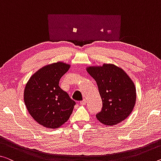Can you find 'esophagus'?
Listing matches in <instances>:
<instances>
[{
    "instance_id": "34e87169",
    "label": "esophagus",
    "mask_w": 161,
    "mask_h": 161,
    "mask_svg": "<svg viewBox=\"0 0 161 161\" xmlns=\"http://www.w3.org/2000/svg\"><path fill=\"white\" fill-rule=\"evenodd\" d=\"M86 103H87V100L86 99H83L82 101H80V104L81 105H86Z\"/></svg>"
}]
</instances>
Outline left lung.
<instances>
[{"label": "left lung", "instance_id": "8db88e82", "mask_svg": "<svg viewBox=\"0 0 161 161\" xmlns=\"http://www.w3.org/2000/svg\"><path fill=\"white\" fill-rule=\"evenodd\" d=\"M86 71L97 83L103 102L96 118L103 125L114 126L126 119L136 102L135 83L122 68L114 64L88 66Z\"/></svg>", "mask_w": 161, "mask_h": 161}]
</instances>
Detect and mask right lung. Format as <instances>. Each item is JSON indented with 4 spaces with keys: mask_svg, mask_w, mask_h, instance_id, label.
Segmentation results:
<instances>
[{
    "mask_svg": "<svg viewBox=\"0 0 161 161\" xmlns=\"http://www.w3.org/2000/svg\"><path fill=\"white\" fill-rule=\"evenodd\" d=\"M70 64L58 61L41 68L32 75L24 88L26 109L39 125L57 129L69 119L75 102L59 86Z\"/></svg>",
    "mask_w": 161,
    "mask_h": 161,
    "instance_id": "right-lung-1",
    "label": "right lung"
}]
</instances>
